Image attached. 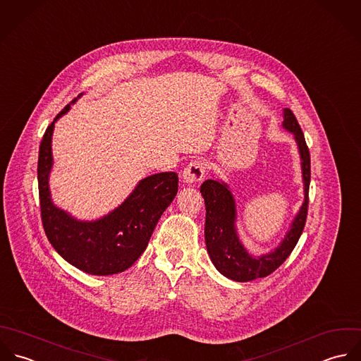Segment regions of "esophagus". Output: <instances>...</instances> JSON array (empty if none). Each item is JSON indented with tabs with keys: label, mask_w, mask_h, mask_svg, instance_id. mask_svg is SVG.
Wrapping results in <instances>:
<instances>
[{
	"label": "esophagus",
	"mask_w": 361,
	"mask_h": 361,
	"mask_svg": "<svg viewBox=\"0 0 361 361\" xmlns=\"http://www.w3.org/2000/svg\"><path fill=\"white\" fill-rule=\"evenodd\" d=\"M206 172V166L202 161L195 159L192 161L182 172V179L185 183L188 185H196L197 182H200L204 176Z\"/></svg>",
	"instance_id": "obj_1"
}]
</instances>
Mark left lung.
I'll use <instances>...</instances> for the list:
<instances>
[{
    "label": "left lung",
    "instance_id": "1",
    "mask_svg": "<svg viewBox=\"0 0 361 361\" xmlns=\"http://www.w3.org/2000/svg\"><path fill=\"white\" fill-rule=\"evenodd\" d=\"M283 127L294 134L298 145L304 182V203L298 214L294 217L284 240L274 250L256 257L252 256L242 245L235 227V200L227 183L217 179H207L200 186L206 204L204 238L209 256L221 274L235 281H250L273 273L295 247L307 221L311 180L310 149L302 130L290 109H284Z\"/></svg>",
    "mask_w": 361,
    "mask_h": 361
}]
</instances>
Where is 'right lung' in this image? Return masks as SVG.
<instances>
[{
	"mask_svg": "<svg viewBox=\"0 0 361 361\" xmlns=\"http://www.w3.org/2000/svg\"><path fill=\"white\" fill-rule=\"evenodd\" d=\"M75 101L77 98L71 104ZM68 111L70 105L50 123L39 148L37 182L42 224L47 240L68 263L95 276L116 274L128 269L145 250L158 220L178 193V175L161 172L144 178L119 207L99 220L74 219L54 206L49 189L54 123Z\"/></svg>",
	"mask_w": 361,
	"mask_h": 361,
	"instance_id": "obj_1",
	"label": "right lung"
}]
</instances>
